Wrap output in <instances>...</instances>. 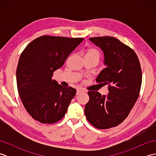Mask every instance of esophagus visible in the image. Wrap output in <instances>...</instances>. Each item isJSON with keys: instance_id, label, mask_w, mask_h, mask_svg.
I'll list each match as a JSON object with an SVG mask.
<instances>
[{"instance_id": "34e87169", "label": "esophagus", "mask_w": 156, "mask_h": 156, "mask_svg": "<svg viewBox=\"0 0 156 156\" xmlns=\"http://www.w3.org/2000/svg\"><path fill=\"white\" fill-rule=\"evenodd\" d=\"M84 91L82 90V89H78L77 91H76V94H80L82 93H84Z\"/></svg>"}]
</instances>
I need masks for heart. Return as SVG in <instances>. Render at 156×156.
<instances>
[{
	"mask_svg": "<svg viewBox=\"0 0 156 156\" xmlns=\"http://www.w3.org/2000/svg\"><path fill=\"white\" fill-rule=\"evenodd\" d=\"M101 58V54L99 51L94 48H88L84 51V58H94L99 60Z\"/></svg>",
	"mask_w": 156,
	"mask_h": 156,
	"instance_id": "obj_1",
	"label": "heart"
}]
</instances>
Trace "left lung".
<instances>
[{"mask_svg":"<svg viewBox=\"0 0 156 156\" xmlns=\"http://www.w3.org/2000/svg\"><path fill=\"white\" fill-rule=\"evenodd\" d=\"M103 51L107 68L96 81L108 85L109 93L88 91L89 101L84 112L94 127L106 129L116 127L127 117L140 94L142 73L135 52L113 37L89 39Z\"/></svg>","mask_w":156,"mask_h":156,"instance_id":"8db88e82","label":"left lung"}]
</instances>
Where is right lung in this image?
<instances>
[{
	"instance_id": "add662e5",
	"label": "right lung",
	"mask_w": 156,
	"mask_h": 156,
	"mask_svg": "<svg viewBox=\"0 0 156 156\" xmlns=\"http://www.w3.org/2000/svg\"><path fill=\"white\" fill-rule=\"evenodd\" d=\"M83 39L43 35L21 53L16 72L17 89L23 106L35 120L51 124L64 117L76 90L58 84L51 77Z\"/></svg>"
}]
</instances>
